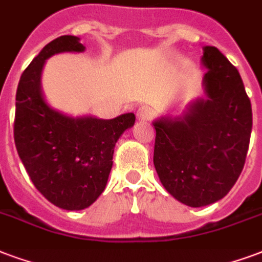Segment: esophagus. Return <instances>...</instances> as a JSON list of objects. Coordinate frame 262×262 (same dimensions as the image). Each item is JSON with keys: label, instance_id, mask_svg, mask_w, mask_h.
<instances>
[{"label": "esophagus", "instance_id": "1", "mask_svg": "<svg viewBox=\"0 0 262 262\" xmlns=\"http://www.w3.org/2000/svg\"><path fill=\"white\" fill-rule=\"evenodd\" d=\"M152 116V112L147 106H141L138 110H137V119L143 121V120H149Z\"/></svg>", "mask_w": 262, "mask_h": 262}]
</instances>
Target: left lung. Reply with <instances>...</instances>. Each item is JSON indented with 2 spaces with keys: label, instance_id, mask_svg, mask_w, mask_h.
Segmentation results:
<instances>
[{
  "label": "left lung",
  "instance_id": "left-lung-1",
  "mask_svg": "<svg viewBox=\"0 0 262 262\" xmlns=\"http://www.w3.org/2000/svg\"><path fill=\"white\" fill-rule=\"evenodd\" d=\"M206 96L180 116H161L153 163L160 182L181 203L203 207L232 189L250 143L253 113L237 69L215 47H204Z\"/></svg>",
  "mask_w": 262,
  "mask_h": 262
}]
</instances>
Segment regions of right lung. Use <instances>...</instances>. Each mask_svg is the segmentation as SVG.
<instances>
[{
    "instance_id": "right-lung-1",
    "label": "right lung",
    "mask_w": 262,
    "mask_h": 262,
    "mask_svg": "<svg viewBox=\"0 0 262 262\" xmlns=\"http://www.w3.org/2000/svg\"><path fill=\"white\" fill-rule=\"evenodd\" d=\"M76 35L51 41L23 72L16 91L15 145L37 190L56 207L77 211L90 207L105 190L116 142L135 123L134 113L115 119L73 117L45 99L41 74L56 54L84 52Z\"/></svg>"
}]
</instances>
